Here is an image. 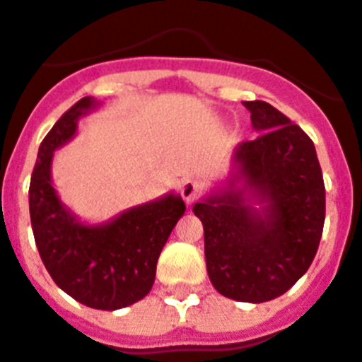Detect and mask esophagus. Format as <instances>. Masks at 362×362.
Masks as SVG:
<instances>
[{
  "mask_svg": "<svg viewBox=\"0 0 362 362\" xmlns=\"http://www.w3.org/2000/svg\"><path fill=\"white\" fill-rule=\"evenodd\" d=\"M202 194V185L196 179H185L181 185V196L187 204H192L198 196Z\"/></svg>",
  "mask_w": 362,
  "mask_h": 362,
  "instance_id": "obj_1",
  "label": "esophagus"
}]
</instances>
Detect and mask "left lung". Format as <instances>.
<instances>
[{"label": "left lung", "mask_w": 362, "mask_h": 362, "mask_svg": "<svg viewBox=\"0 0 362 362\" xmlns=\"http://www.w3.org/2000/svg\"><path fill=\"white\" fill-rule=\"evenodd\" d=\"M243 106L259 136L235 147L228 177L192 211L204 224L215 290L265 303L310 267L325 222V185L316 147L299 125L263 100Z\"/></svg>", "instance_id": "1"}]
</instances>
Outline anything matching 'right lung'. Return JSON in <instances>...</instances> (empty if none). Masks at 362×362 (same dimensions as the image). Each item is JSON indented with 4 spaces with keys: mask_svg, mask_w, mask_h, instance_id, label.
I'll list each match as a JSON object with an SVG mask.
<instances>
[{
    "mask_svg": "<svg viewBox=\"0 0 362 362\" xmlns=\"http://www.w3.org/2000/svg\"><path fill=\"white\" fill-rule=\"evenodd\" d=\"M99 106L93 97H83L46 134L31 173L30 216L40 259L54 282L89 308L119 310L151 291L158 256L187 207L172 190L89 224L63 204L52 183L54 153L76 136L78 121Z\"/></svg>",
    "mask_w": 362,
    "mask_h": 362,
    "instance_id": "obj_1",
    "label": "right lung"
}]
</instances>
